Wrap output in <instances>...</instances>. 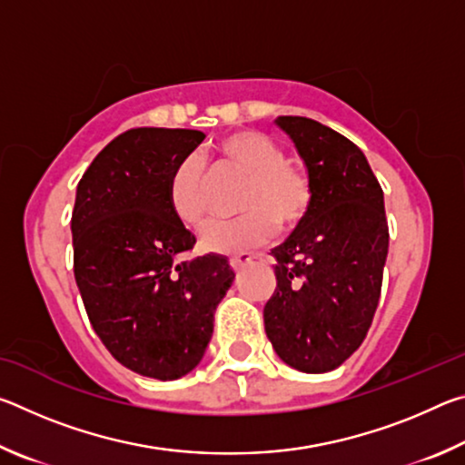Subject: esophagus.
Instances as JSON below:
<instances>
[{"instance_id": "esophagus-1", "label": "esophagus", "mask_w": 465, "mask_h": 465, "mask_svg": "<svg viewBox=\"0 0 465 465\" xmlns=\"http://www.w3.org/2000/svg\"><path fill=\"white\" fill-rule=\"evenodd\" d=\"M252 262V254H248V252H240V254H235L230 258V264L233 271H242L243 266H248Z\"/></svg>"}]
</instances>
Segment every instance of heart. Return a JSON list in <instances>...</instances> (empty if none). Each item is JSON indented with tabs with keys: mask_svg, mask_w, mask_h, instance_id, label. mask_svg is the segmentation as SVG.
<instances>
[{
	"mask_svg": "<svg viewBox=\"0 0 465 465\" xmlns=\"http://www.w3.org/2000/svg\"><path fill=\"white\" fill-rule=\"evenodd\" d=\"M215 149L235 163L250 183L242 207L246 213L213 222L201 235V246L217 254H233L262 243L277 230H291L310 215L313 184L308 172L287 162L282 147L264 133L242 129L223 135ZM170 203L184 223L199 227L207 222L204 170L199 157H184L170 176Z\"/></svg>",
	"mask_w": 465,
	"mask_h": 465,
	"instance_id": "obj_1",
	"label": "heart"
}]
</instances>
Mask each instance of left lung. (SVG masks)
I'll use <instances>...</instances> for the list:
<instances>
[{
	"label": "left lung",
	"mask_w": 465,
	"mask_h": 465,
	"mask_svg": "<svg viewBox=\"0 0 465 465\" xmlns=\"http://www.w3.org/2000/svg\"><path fill=\"white\" fill-rule=\"evenodd\" d=\"M313 184L310 215L274 248L277 289L264 330L297 371L342 365L373 322L388 256L383 191L365 153L341 133L305 116H279Z\"/></svg>",
	"instance_id": "1"
}]
</instances>
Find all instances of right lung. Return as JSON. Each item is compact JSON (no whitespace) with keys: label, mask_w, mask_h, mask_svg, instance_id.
Returning <instances> with one entry per match:
<instances>
[{"label":"right lung","mask_w":465,"mask_h":465,"mask_svg":"<svg viewBox=\"0 0 465 465\" xmlns=\"http://www.w3.org/2000/svg\"><path fill=\"white\" fill-rule=\"evenodd\" d=\"M204 139L139 127L114 137L77 184L74 272L85 312L121 365L178 380L199 365L233 271L227 258H183L196 243L170 203V176Z\"/></svg>","instance_id":"1"}]
</instances>
